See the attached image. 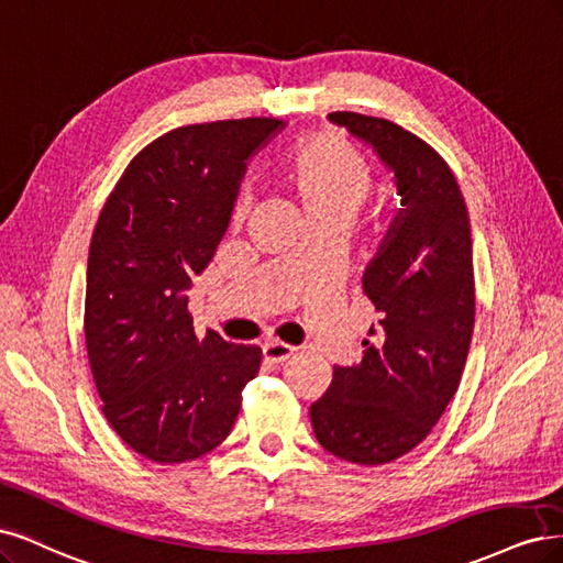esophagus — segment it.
<instances>
[{
    "mask_svg": "<svg viewBox=\"0 0 563 563\" xmlns=\"http://www.w3.org/2000/svg\"><path fill=\"white\" fill-rule=\"evenodd\" d=\"M262 351H264V357L271 362H285L297 353L295 346H287V343H283V341H268V343H264Z\"/></svg>",
    "mask_w": 563,
    "mask_h": 563,
    "instance_id": "1",
    "label": "esophagus"
}]
</instances>
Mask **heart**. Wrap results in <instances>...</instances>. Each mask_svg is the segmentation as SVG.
<instances>
[{"label":"heart","instance_id":"b5f03b06","mask_svg":"<svg viewBox=\"0 0 563 563\" xmlns=\"http://www.w3.org/2000/svg\"><path fill=\"white\" fill-rule=\"evenodd\" d=\"M285 185L292 189L306 217L336 214L351 220L372 185V170L351 142L336 133L308 140L287 156ZM241 201L239 212H243Z\"/></svg>","mask_w":563,"mask_h":563}]
</instances>
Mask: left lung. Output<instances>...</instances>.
Returning <instances> with one entry per match:
<instances>
[{
	"label": "left lung",
	"mask_w": 563,
	"mask_h": 563,
	"mask_svg": "<svg viewBox=\"0 0 563 563\" xmlns=\"http://www.w3.org/2000/svg\"><path fill=\"white\" fill-rule=\"evenodd\" d=\"M393 173L400 210L362 274L380 313L360 365H334L311 405L318 442L357 465H384L421 444L459 390L475 328L470 217L446 161L386 119L332 112Z\"/></svg>",
	"instance_id": "left-lung-1"
}]
</instances>
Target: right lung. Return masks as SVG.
I'll return each mask as SVG.
<instances>
[{"instance_id": "obj_1", "label": "right lung", "mask_w": 563, "mask_h": 563, "mask_svg": "<svg viewBox=\"0 0 563 563\" xmlns=\"http://www.w3.org/2000/svg\"><path fill=\"white\" fill-rule=\"evenodd\" d=\"M276 119L183 125L123 170L88 247L84 332L104 419L144 459L187 463L220 446L262 349L196 336L189 287L229 229L247 161Z\"/></svg>"}]
</instances>
